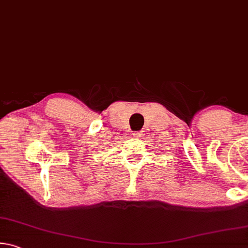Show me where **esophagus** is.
<instances>
[{"label": "esophagus", "mask_w": 248, "mask_h": 248, "mask_svg": "<svg viewBox=\"0 0 248 248\" xmlns=\"http://www.w3.org/2000/svg\"><path fill=\"white\" fill-rule=\"evenodd\" d=\"M141 134H142V133H140V132H134V137L139 138V137H141Z\"/></svg>", "instance_id": "1"}]
</instances>
